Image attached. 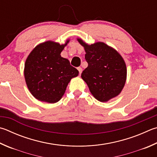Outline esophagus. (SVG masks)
I'll use <instances>...</instances> for the list:
<instances>
[{
	"instance_id": "obj_1",
	"label": "esophagus",
	"mask_w": 157,
	"mask_h": 157,
	"mask_svg": "<svg viewBox=\"0 0 157 157\" xmlns=\"http://www.w3.org/2000/svg\"><path fill=\"white\" fill-rule=\"evenodd\" d=\"M78 71H79V74H81L82 72V68H81V67H78Z\"/></svg>"
}]
</instances>
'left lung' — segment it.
Wrapping results in <instances>:
<instances>
[{
	"label": "left lung",
	"instance_id": "1",
	"mask_svg": "<svg viewBox=\"0 0 157 157\" xmlns=\"http://www.w3.org/2000/svg\"><path fill=\"white\" fill-rule=\"evenodd\" d=\"M84 47L88 67L82 73L94 98L106 102L121 92L126 81V65L117 51L104 42L88 45L78 38Z\"/></svg>",
	"mask_w": 157,
	"mask_h": 157
}]
</instances>
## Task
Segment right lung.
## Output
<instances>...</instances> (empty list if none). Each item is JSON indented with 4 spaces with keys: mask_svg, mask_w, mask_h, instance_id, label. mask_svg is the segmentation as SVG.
I'll use <instances>...</instances> for the list:
<instances>
[{
    "mask_svg": "<svg viewBox=\"0 0 157 157\" xmlns=\"http://www.w3.org/2000/svg\"><path fill=\"white\" fill-rule=\"evenodd\" d=\"M64 44L47 41L34 48L27 57L24 75L27 86L34 98L41 101L53 104L60 100L71 79L79 71L71 66L69 59L60 53Z\"/></svg>",
    "mask_w": 157,
    "mask_h": 157,
    "instance_id": "add662e5",
    "label": "right lung"
}]
</instances>
